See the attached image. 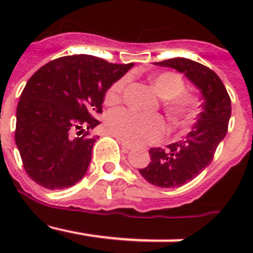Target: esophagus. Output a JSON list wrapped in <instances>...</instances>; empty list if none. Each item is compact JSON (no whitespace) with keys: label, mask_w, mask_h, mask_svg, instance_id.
<instances>
[{"label":"esophagus","mask_w":253,"mask_h":253,"mask_svg":"<svg viewBox=\"0 0 253 253\" xmlns=\"http://www.w3.org/2000/svg\"><path fill=\"white\" fill-rule=\"evenodd\" d=\"M120 144H122V147L125 149V151H131V149L134 148V147L131 146V144H129V143L123 142V140H122V142H120Z\"/></svg>","instance_id":"34e87169"}]
</instances>
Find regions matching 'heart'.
<instances>
[{"label": "heart", "mask_w": 253, "mask_h": 253, "mask_svg": "<svg viewBox=\"0 0 253 253\" xmlns=\"http://www.w3.org/2000/svg\"><path fill=\"white\" fill-rule=\"evenodd\" d=\"M128 77L119 78L107 90V104H118L122 100ZM154 90L162 97L163 110L175 124H187L198 110L199 100L185 91L184 80L173 72H163L151 78ZM107 131L129 144H147L160 140L166 133V124L160 115H143L128 109H118L106 118Z\"/></svg>", "instance_id": "heart-1"}]
</instances>
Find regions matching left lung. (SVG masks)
Segmentation results:
<instances>
[{
	"label": "left lung",
	"instance_id": "left-lung-1",
	"mask_svg": "<svg viewBox=\"0 0 253 253\" xmlns=\"http://www.w3.org/2000/svg\"><path fill=\"white\" fill-rule=\"evenodd\" d=\"M154 64L185 73L203 95L202 113L193 130L180 142L167 146V149H149L151 162L139 169L140 175L154 186L180 187L196 177L213 161L228 130L231 97L218 75L195 60L172 58Z\"/></svg>",
	"mask_w": 253,
	"mask_h": 253
}]
</instances>
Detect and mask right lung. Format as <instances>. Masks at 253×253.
Listing matches in <instances>:
<instances>
[{"label":"right lung","instance_id":"1","mask_svg":"<svg viewBox=\"0 0 253 253\" xmlns=\"http://www.w3.org/2000/svg\"><path fill=\"white\" fill-rule=\"evenodd\" d=\"M133 66L67 55L31 76L17 104L15 129L22 166L31 180L49 190L82 180L99 138L84 128L100 124L95 116L102 113L105 93Z\"/></svg>","mask_w":253,"mask_h":253}]
</instances>
